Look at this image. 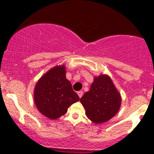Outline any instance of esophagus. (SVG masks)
Instances as JSON below:
<instances>
[{
  "label": "esophagus",
  "instance_id": "1",
  "mask_svg": "<svg viewBox=\"0 0 154 154\" xmlns=\"http://www.w3.org/2000/svg\"><path fill=\"white\" fill-rule=\"evenodd\" d=\"M77 94H78L79 98H81V97H82V95H83V92L81 91H78V92H77Z\"/></svg>",
  "mask_w": 154,
  "mask_h": 154
}]
</instances>
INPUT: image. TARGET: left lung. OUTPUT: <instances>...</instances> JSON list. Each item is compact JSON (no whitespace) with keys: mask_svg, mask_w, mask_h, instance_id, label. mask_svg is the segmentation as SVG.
<instances>
[{"mask_svg":"<svg viewBox=\"0 0 154 154\" xmlns=\"http://www.w3.org/2000/svg\"><path fill=\"white\" fill-rule=\"evenodd\" d=\"M89 119L96 124L109 121L119 111L121 96L107 75L95 77L91 90L80 98Z\"/></svg>","mask_w":154,"mask_h":154,"instance_id":"left-lung-1","label":"left lung"}]
</instances>
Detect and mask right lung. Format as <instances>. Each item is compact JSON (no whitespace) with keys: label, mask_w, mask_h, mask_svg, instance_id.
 Masks as SVG:
<instances>
[{"label":"right lung","mask_w":154,"mask_h":154,"mask_svg":"<svg viewBox=\"0 0 154 154\" xmlns=\"http://www.w3.org/2000/svg\"><path fill=\"white\" fill-rule=\"evenodd\" d=\"M34 98L40 112L51 119L66 114L67 109L79 100L66 78L64 66L54 67L40 79L35 86Z\"/></svg>","instance_id":"1"}]
</instances>
